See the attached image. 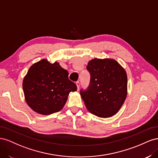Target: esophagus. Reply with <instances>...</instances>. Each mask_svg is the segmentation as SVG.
Returning a JSON list of instances; mask_svg holds the SVG:
<instances>
[{"instance_id":"esophagus-1","label":"esophagus","mask_w":158,"mask_h":158,"mask_svg":"<svg viewBox=\"0 0 158 158\" xmlns=\"http://www.w3.org/2000/svg\"><path fill=\"white\" fill-rule=\"evenodd\" d=\"M76 85H77V88H78V90L79 88H80V83L79 81H77V82H76Z\"/></svg>"}]
</instances>
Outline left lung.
Here are the masks:
<instances>
[{"mask_svg": "<svg viewBox=\"0 0 158 158\" xmlns=\"http://www.w3.org/2000/svg\"><path fill=\"white\" fill-rule=\"evenodd\" d=\"M90 74L89 86L80 89L88 111L99 117H110L121 109L127 95L125 70L113 59L91 60L86 67Z\"/></svg>", "mask_w": 158, "mask_h": 158, "instance_id": "obj_1", "label": "left lung"}]
</instances>
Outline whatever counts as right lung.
I'll return each instance as SVG.
<instances>
[{"label": "right lung", "mask_w": 158, "mask_h": 158, "mask_svg": "<svg viewBox=\"0 0 158 158\" xmlns=\"http://www.w3.org/2000/svg\"><path fill=\"white\" fill-rule=\"evenodd\" d=\"M26 101L34 111L51 114L63 108L70 92L77 90L69 73L55 62L43 59L33 64L23 81Z\"/></svg>", "instance_id": "right-lung-1"}]
</instances>
